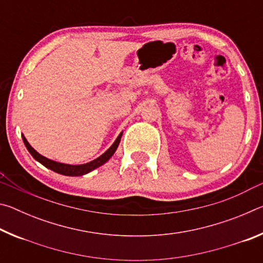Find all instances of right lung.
<instances>
[{"instance_id":"obj_1","label":"right lung","mask_w":263,"mask_h":263,"mask_svg":"<svg viewBox=\"0 0 263 263\" xmlns=\"http://www.w3.org/2000/svg\"><path fill=\"white\" fill-rule=\"evenodd\" d=\"M123 133L118 136L117 139L112 144V146L106 151L105 153H103L95 160H92V161L88 162V163H84V164H78V166H73V164H66V163H60V162H57V161H53V160L47 159L45 157H43V155L39 154L37 151H34L32 147H31L30 144L28 142V140L25 139V137L23 136V141L26 146V148L30 152V154L32 155V157L37 160L38 162H41L43 166H45L46 168L51 169V171L55 172V173H59V174L62 175H67V176H81L87 174V173L94 171L95 168L102 166V164L105 163L108 160L112 157L114 153L116 152V149H117L119 142H121V138H122Z\"/></svg>"}]
</instances>
